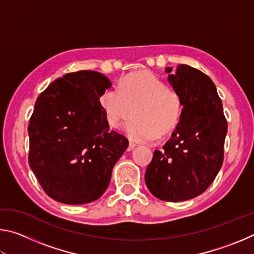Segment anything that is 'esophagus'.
<instances>
[{"instance_id":"esophagus-1","label":"esophagus","mask_w":254,"mask_h":254,"mask_svg":"<svg viewBox=\"0 0 254 254\" xmlns=\"http://www.w3.org/2000/svg\"><path fill=\"white\" fill-rule=\"evenodd\" d=\"M135 145L136 144L134 142H131V141H130V143H128V147H127V151H131V150L134 149Z\"/></svg>"}]
</instances>
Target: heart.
Wrapping results in <instances>:
<instances>
[{"instance_id": "obj_1", "label": "heart", "mask_w": 254, "mask_h": 254, "mask_svg": "<svg viewBox=\"0 0 254 254\" xmlns=\"http://www.w3.org/2000/svg\"><path fill=\"white\" fill-rule=\"evenodd\" d=\"M101 105L111 127L126 123V131L133 140L151 142L168 134L177 127L183 114V98L177 92L167 88L156 75L139 72L124 77L119 87L102 94Z\"/></svg>"}]
</instances>
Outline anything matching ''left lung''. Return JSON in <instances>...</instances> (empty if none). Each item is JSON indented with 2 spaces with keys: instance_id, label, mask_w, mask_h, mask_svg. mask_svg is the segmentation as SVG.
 <instances>
[{
  "instance_id": "1",
  "label": "left lung",
  "mask_w": 254,
  "mask_h": 254,
  "mask_svg": "<svg viewBox=\"0 0 254 254\" xmlns=\"http://www.w3.org/2000/svg\"><path fill=\"white\" fill-rule=\"evenodd\" d=\"M168 79L183 98L180 121L162 150H154L145 170V184L157 198L187 200L200 195L214 182L224 159L227 121L212 79L204 72L180 65Z\"/></svg>"
}]
</instances>
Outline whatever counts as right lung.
<instances>
[{"mask_svg": "<svg viewBox=\"0 0 254 254\" xmlns=\"http://www.w3.org/2000/svg\"><path fill=\"white\" fill-rule=\"evenodd\" d=\"M110 79L93 70L66 74L36 101L29 165L45 192L64 204L91 203L109 187L128 140L110 130L100 97Z\"/></svg>", "mask_w": 254, "mask_h": 254, "instance_id": "1", "label": "right lung"}]
</instances>
